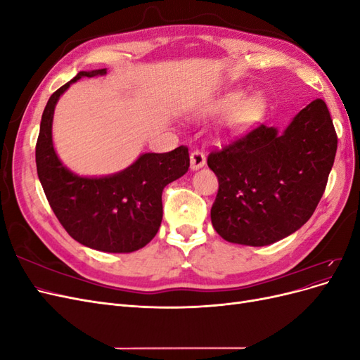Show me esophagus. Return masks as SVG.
<instances>
[{"label": "esophagus", "instance_id": "esophagus-1", "mask_svg": "<svg viewBox=\"0 0 360 360\" xmlns=\"http://www.w3.org/2000/svg\"><path fill=\"white\" fill-rule=\"evenodd\" d=\"M205 165V156L202 151H193L191 153V169L192 171H197L200 168H202Z\"/></svg>", "mask_w": 360, "mask_h": 360}]
</instances>
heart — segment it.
<instances>
[{"instance_id": "heart-1", "label": "heart", "mask_w": 360, "mask_h": 360, "mask_svg": "<svg viewBox=\"0 0 360 360\" xmlns=\"http://www.w3.org/2000/svg\"><path fill=\"white\" fill-rule=\"evenodd\" d=\"M266 108L267 102L263 94L254 93L246 97L245 91L233 90L221 96L217 101L200 106L197 110V117L213 118L230 113L225 122L224 132L237 134L259 122L266 112Z\"/></svg>"}]
</instances>
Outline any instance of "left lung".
Segmentation results:
<instances>
[{
  "instance_id": "left-lung-1",
  "label": "left lung",
  "mask_w": 360,
  "mask_h": 360,
  "mask_svg": "<svg viewBox=\"0 0 360 360\" xmlns=\"http://www.w3.org/2000/svg\"><path fill=\"white\" fill-rule=\"evenodd\" d=\"M338 138L328 106L315 99L282 130L261 124L213 151L219 180L210 217L224 240L267 246L308 222L333 167Z\"/></svg>"
}]
</instances>
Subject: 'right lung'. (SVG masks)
<instances>
[{
	"label": "right lung",
	"instance_id": "1",
	"mask_svg": "<svg viewBox=\"0 0 360 360\" xmlns=\"http://www.w3.org/2000/svg\"><path fill=\"white\" fill-rule=\"evenodd\" d=\"M105 75L106 69L82 70L49 97L36 146L37 174L51 209L70 237L101 252L129 254L156 236L162 191L188 172L189 153L186 147L143 153L127 168L99 177L79 176L64 165L52 139L57 102L78 79Z\"/></svg>",
	"mask_w": 360,
	"mask_h": 360
}]
</instances>
